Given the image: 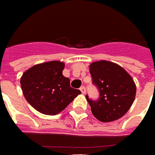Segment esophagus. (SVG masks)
Segmentation results:
<instances>
[{
  "mask_svg": "<svg viewBox=\"0 0 155 155\" xmlns=\"http://www.w3.org/2000/svg\"><path fill=\"white\" fill-rule=\"evenodd\" d=\"M80 90H81V92H82L83 94H85V93H86V89H85L84 86H82V87L80 88Z\"/></svg>",
  "mask_w": 155,
  "mask_h": 155,
  "instance_id": "1",
  "label": "esophagus"
}]
</instances>
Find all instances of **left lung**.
<instances>
[{
  "mask_svg": "<svg viewBox=\"0 0 155 155\" xmlns=\"http://www.w3.org/2000/svg\"><path fill=\"white\" fill-rule=\"evenodd\" d=\"M93 84L99 91V98L92 100L86 94L92 114L101 122H111L128 112L136 96V84L128 72L119 65L106 61L90 65Z\"/></svg>",
  "mask_w": 155,
  "mask_h": 155,
  "instance_id": "1",
  "label": "left lung"
}]
</instances>
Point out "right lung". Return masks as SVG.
<instances>
[{"label": "right lung", "instance_id": "right-lung-1", "mask_svg": "<svg viewBox=\"0 0 155 155\" xmlns=\"http://www.w3.org/2000/svg\"><path fill=\"white\" fill-rule=\"evenodd\" d=\"M65 64L49 61L32 66L20 79L26 101L41 114L56 115L81 93L71 88L70 79L62 74Z\"/></svg>", "mask_w": 155, "mask_h": 155}]
</instances>
